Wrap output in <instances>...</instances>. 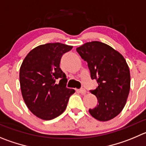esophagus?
I'll list each match as a JSON object with an SVG mask.
<instances>
[{"instance_id":"esophagus-1","label":"esophagus","mask_w":146,"mask_h":146,"mask_svg":"<svg viewBox=\"0 0 146 146\" xmlns=\"http://www.w3.org/2000/svg\"><path fill=\"white\" fill-rule=\"evenodd\" d=\"M76 92H78V93L81 94H85L86 93V89H84V88H80V89H77L76 90Z\"/></svg>"}]
</instances>
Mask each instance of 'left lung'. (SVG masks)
<instances>
[{
	"label": "left lung",
	"instance_id": "8db88e82",
	"mask_svg": "<svg viewBox=\"0 0 146 146\" xmlns=\"http://www.w3.org/2000/svg\"><path fill=\"white\" fill-rule=\"evenodd\" d=\"M76 51L88 63L92 79L98 86L91 90L96 96V107L89 109L93 117L99 121L113 119L122 111L130 88L129 67L122 54L103 42H86Z\"/></svg>",
	"mask_w": 146,
	"mask_h": 146
}]
</instances>
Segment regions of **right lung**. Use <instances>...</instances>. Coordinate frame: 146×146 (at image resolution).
<instances>
[{
	"label": "right lung",
	"instance_id": "obj_1",
	"mask_svg": "<svg viewBox=\"0 0 146 146\" xmlns=\"http://www.w3.org/2000/svg\"><path fill=\"white\" fill-rule=\"evenodd\" d=\"M72 46L56 42L35 47L28 53L20 68L21 94L35 116L50 120L65 110L74 89L66 87L68 79L60 68L62 54Z\"/></svg>",
	"mask_w": 146,
	"mask_h": 146
}]
</instances>
